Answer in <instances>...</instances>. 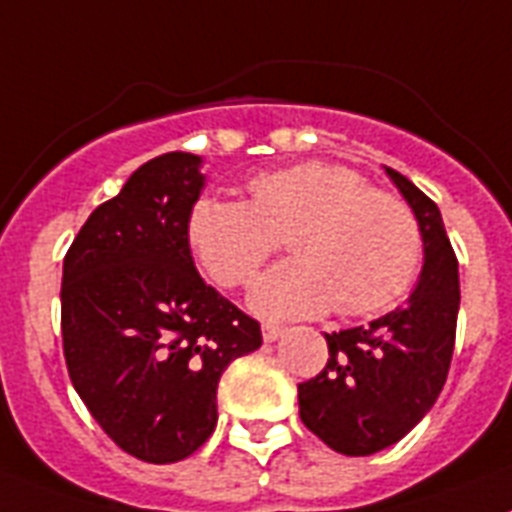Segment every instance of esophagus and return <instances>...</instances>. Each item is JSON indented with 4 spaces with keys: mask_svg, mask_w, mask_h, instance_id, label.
Here are the masks:
<instances>
[{
    "mask_svg": "<svg viewBox=\"0 0 512 512\" xmlns=\"http://www.w3.org/2000/svg\"><path fill=\"white\" fill-rule=\"evenodd\" d=\"M261 334H264V342H277L279 336L285 334V329H279V326H272V323H266L264 329H261Z\"/></svg>",
    "mask_w": 512,
    "mask_h": 512,
    "instance_id": "esophagus-1",
    "label": "esophagus"
}]
</instances>
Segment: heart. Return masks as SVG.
I'll use <instances>...</instances> for the list:
<instances>
[{
	"label": "heart",
	"mask_w": 512,
	"mask_h": 512,
	"mask_svg": "<svg viewBox=\"0 0 512 512\" xmlns=\"http://www.w3.org/2000/svg\"><path fill=\"white\" fill-rule=\"evenodd\" d=\"M251 202L204 196L189 214V243L222 287L251 282L279 240L295 259L253 285V313L295 321L368 316L401 298L422 253L414 214L399 196L368 189L355 170L305 163L248 183Z\"/></svg>",
	"instance_id": "heart-1"
}]
</instances>
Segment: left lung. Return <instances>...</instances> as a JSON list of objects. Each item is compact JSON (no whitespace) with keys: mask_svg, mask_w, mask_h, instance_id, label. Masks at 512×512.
I'll use <instances>...</instances> for the list:
<instances>
[{"mask_svg":"<svg viewBox=\"0 0 512 512\" xmlns=\"http://www.w3.org/2000/svg\"><path fill=\"white\" fill-rule=\"evenodd\" d=\"M386 176L422 235L417 285L368 326L326 334V368L298 386L305 427L344 456H370L414 430L443 391L456 344L458 261L438 204L396 170Z\"/></svg>","mask_w":512,"mask_h":512,"instance_id":"obj_1","label":"left lung"}]
</instances>
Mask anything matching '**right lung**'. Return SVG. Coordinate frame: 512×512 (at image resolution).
Returning a JSON list of instances; mask_svg holds the SVG:
<instances>
[{
  "label": "right lung",
  "mask_w": 512,
  "mask_h": 512,
  "mask_svg": "<svg viewBox=\"0 0 512 512\" xmlns=\"http://www.w3.org/2000/svg\"><path fill=\"white\" fill-rule=\"evenodd\" d=\"M191 152L144 163L74 238L61 336L74 391L139 461L176 464L217 425V383L261 347L259 323L191 259L189 214L207 176Z\"/></svg>",
  "instance_id": "right-lung-1"
}]
</instances>
